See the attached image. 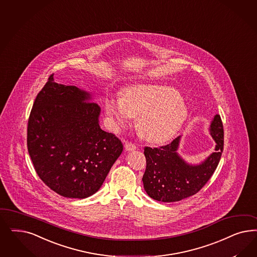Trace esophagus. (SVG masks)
Wrapping results in <instances>:
<instances>
[{
	"label": "esophagus",
	"instance_id": "34e87169",
	"mask_svg": "<svg viewBox=\"0 0 257 257\" xmlns=\"http://www.w3.org/2000/svg\"><path fill=\"white\" fill-rule=\"evenodd\" d=\"M124 149H125V150H127V151H133L134 149H136V146L132 142H126L124 144Z\"/></svg>",
	"mask_w": 257,
	"mask_h": 257
}]
</instances>
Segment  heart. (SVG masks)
<instances>
[{
    "instance_id": "obj_1",
    "label": "heart",
    "mask_w": 257,
    "mask_h": 257,
    "mask_svg": "<svg viewBox=\"0 0 257 257\" xmlns=\"http://www.w3.org/2000/svg\"><path fill=\"white\" fill-rule=\"evenodd\" d=\"M105 112L115 130L137 116L136 127L148 141L161 143L179 131L187 116V106L171 87L140 84L127 88L122 98L108 96Z\"/></svg>"
}]
</instances>
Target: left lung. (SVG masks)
Wrapping results in <instances>:
<instances>
[{
	"mask_svg": "<svg viewBox=\"0 0 257 257\" xmlns=\"http://www.w3.org/2000/svg\"><path fill=\"white\" fill-rule=\"evenodd\" d=\"M215 152L199 166L186 164L176 152L180 137L160 148L145 147L147 167L143 176L144 188L151 199L173 202L197 194L213 176L220 161L224 147L223 124L216 114L211 124Z\"/></svg>",
	"mask_w": 257,
	"mask_h": 257,
	"instance_id": "obj_1",
	"label": "left lung"
}]
</instances>
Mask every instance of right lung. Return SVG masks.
Instances as JSON below:
<instances>
[{"instance_id":"right-lung-1","label":"right lung","mask_w":257,"mask_h":257,"mask_svg":"<svg viewBox=\"0 0 257 257\" xmlns=\"http://www.w3.org/2000/svg\"><path fill=\"white\" fill-rule=\"evenodd\" d=\"M90 93L48 78L34 102L27 149L34 168L51 190L85 199L99 190L123 151L121 140L100 128V107Z\"/></svg>"}]
</instances>
